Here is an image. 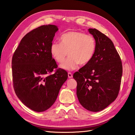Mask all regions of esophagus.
I'll list each match as a JSON object with an SVG mask.
<instances>
[{
  "instance_id": "esophagus-1",
  "label": "esophagus",
  "mask_w": 135,
  "mask_h": 135,
  "mask_svg": "<svg viewBox=\"0 0 135 135\" xmlns=\"http://www.w3.org/2000/svg\"><path fill=\"white\" fill-rule=\"evenodd\" d=\"M68 78H70V79L72 78L73 74H72V73H68Z\"/></svg>"
}]
</instances>
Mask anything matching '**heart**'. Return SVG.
Listing matches in <instances>:
<instances>
[{"label":"heart","mask_w":135,"mask_h":135,"mask_svg":"<svg viewBox=\"0 0 135 135\" xmlns=\"http://www.w3.org/2000/svg\"><path fill=\"white\" fill-rule=\"evenodd\" d=\"M60 43L53 42L50 52L55 61L62 63L68 53L69 57L60 68L72 71L80 65H84L91 61L96 51V42L92 35L80 31H69L61 36Z\"/></svg>","instance_id":"obj_1"}]
</instances>
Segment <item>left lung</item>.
<instances>
[{"mask_svg": "<svg viewBox=\"0 0 135 135\" xmlns=\"http://www.w3.org/2000/svg\"><path fill=\"white\" fill-rule=\"evenodd\" d=\"M95 38L96 51L88 64L73 75L77 96L84 108L103 110L117 98L123 68L120 57L111 39L95 28L88 30Z\"/></svg>", "mask_w": 135, "mask_h": 135, "instance_id": "left-lung-1", "label": "left lung"}]
</instances>
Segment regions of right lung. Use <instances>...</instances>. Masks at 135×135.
Returning <instances> with one entry per match:
<instances>
[{"instance_id":"right-lung-1","label":"right lung","mask_w":135,"mask_h":135,"mask_svg":"<svg viewBox=\"0 0 135 135\" xmlns=\"http://www.w3.org/2000/svg\"><path fill=\"white\" fill-rule=\"evenodd\" d=\"M55 25L33 30L22 38L13 54L12 70L16 95L25 105L36 112L49 109L68 78L66 71L57 68L50 46L58 31Z\"/></svg>"}]
</instances>
